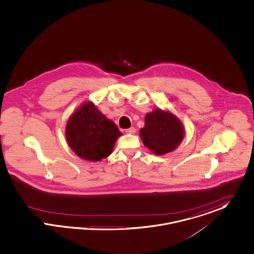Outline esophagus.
<instances>
[{"label":"esophagus","mask_w":254,"mask_h":254,"mask_svg":"<svg viewBox=\"0 0 254 254\" xmlns=\"http://www.w3.org/2000/svg\"><path fill=\"white\" fill-rule=\"evenodd\" d=\"M126 132L128 134H134L136 132V129H135V127H130V128L126 129Z\"/></svg>","instance_id":"esophagus-1"}]
</instances>
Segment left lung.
<instances>
[{
    "instance_id": "left-lung-1",
    "label": "left lung",
    "mask_w": 254,
    "mask_h": 254,
    "mask_svg": "<svg viewBox=\"0 0 254 254\" xmlns=\"http://www.w3.org/2000/svg\"><path fill=\"white\" fill-rule=\"evenodd\" d=\"M184 135L182 122L170 111L160 108L146 114L145 126L140 129L143 144L158 156L174 151Z\"/></svg>"
}]
</instances>
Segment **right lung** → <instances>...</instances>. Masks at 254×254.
<instances>
[{
  "label": "right lung",
  "mask_w": 254,
  "mask_h": 254,
  "mask_svg": "<svg viewBox=\"0 0 254 254\" xmlns=\"http://www.w3.org/2000/svg\"><path fill=\"white\" fill-rule=\"evenodd\" d=\"M121 135L113 121L91 101L84 102L70 116L65 128L66 140L73 152L90 162H99L110 156Z\"/></svg>",
  "instance_id": "right-lung-1"
}]
</instances>
